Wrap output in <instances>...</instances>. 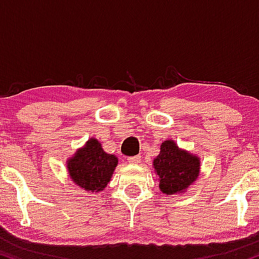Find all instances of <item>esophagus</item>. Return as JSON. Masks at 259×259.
Wrapping results in <instances>:
<instances>
[{
	"mask_svg": "<svg viewBox=\"0 0 259 259\" xmlns=\"http://www.w3.org/2000/svg\"><path fill=\"white\" fill-rule=\"evenodd\" d=\"M127 160H128L130 164L137 165V164H139V162H141L142 158H141V156H139V155H137V156H130V158L127 159Z\"/></svg>",
	"mask_w": 259,
	"mask_h": 259,
	"instance_id": "34e87169",
	"label": "esophagus"
}]
</instances>
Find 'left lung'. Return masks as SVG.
<instances>
[{"mask_svg":"<svg viewBox=\"0 0 259 259\" xmlns=\"http://www.w3.org/2000/svg\"><path fill=\"white\" fill-rule=\"evenodd\" d=\"M154 172L159 179V190L166 196L185 193L198 179L200 158L182 149L174 139L160 145V153L153 160Z\"/></svg>","mask_w":259,"mask_h":259,"instance_id":"1","label":"left lung"}]
</instances>
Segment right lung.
Returning <instances> with one entry per match:
<instances>
[{
    "label": "right lung",
    "mask_w": 259,
    "mask_h": 259,
    "mask_svg": "<svg viewBox=\"0 0 259 259\" xmlns=\"http://www.w3.org/2000/svg\"><path fill=\"white\" fill-rule=\"evenodd\" d=\"M66 164L69 179L75 186L88 193H99L111 181L118 158L104 152L100 142L93 137L78 148Z\"/></svg>",
    "instance_id": "right-lung-1"
}]
</instances>
